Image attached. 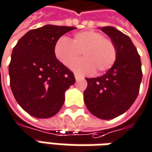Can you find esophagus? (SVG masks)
Instances as JSON below:
<instances>
[{"label":"esophagus","instance_id":"34e87169","mask_svg":"<svg viewBox=\"0 0 152 152\" xmlns=\"http://www.w3.org/2000/svg\"><path fill=\"white\" fill-rule=\"evenodd\" d=\"M75 78H76V80H79L80 79H81V77L79 75H77V74H75Z\"/></svg>","mask_w":152,"mask_h":152}]
</instances>
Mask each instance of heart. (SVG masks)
Returning <instances> with one entry per match:
<instances>
[{"mask_svg":"<svg viewBox=\"0 0 152 152\" xmlns=\"http://www.w3.org/2000/svg\"><path fill=\"white\" fill-rule=\"evenodd\" d=\"M83 60L73 64L74 72L81 75L100 74L108 71L116 60V47L112 40L104 38L101 33L93 30L78 32L72 41L61 37L55 43L54 54L66 66H71L81 53Z\"/></svg>","mask_w":152,"mask_h":152,"instance_id":"heart-1","label":"heart"}]
</instances>
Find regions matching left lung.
Segmentation results:
<instances>
[{"instance_id": "obj_1", "label": "left lung", "mask_w": 152, "mask_h": 152, "mask_svg": "<svg viewBox=\"0 0 152 152\" xmlns=\"http://www.w3.org/2000/svg\"><path fill=\"white\" fill-rule=\"evenodd\" d=\"M99 28L116 47V60L103 76L87 78L84 101L93 115L108 120L125 113L136 100L142 78V62L128 36L112 26Z\"/></svg>"}]
</instances>
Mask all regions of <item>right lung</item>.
<instances>
[{
	"label": "right lung",
	"instance_id": "1",
	"mask_svg": "<svg viewBox=\"0 0 152 152\" xmlns=\"http://www.w3.org/2000/svg\"><path fill=\"white\" fill-rule=\"evenodd\" d=\"M75 27L47 24L26 33L11 54L10 88L17 103L38 118L54 116L65 101V92L76 82L73 73L54 54L58 39Z\"/></svg>",
	"mask_w": 152,
	"mask_h": 152
}]
</instances>
